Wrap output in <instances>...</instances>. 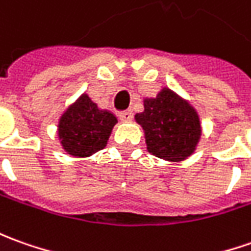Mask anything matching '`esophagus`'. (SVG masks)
Returning <instances> with one entry per match:
<instances>
[{"mask_svg":"<svg viewBox=\"0 0 251 251\" xmlns=\"http://www.w3.org/2000/svg\"><path fill=\"white\" fill-rule=\"evenodd\" d=\"M119 118L122 119L124 122H130V121L133 119L132 110H126V111L119 112Z\"/></svg>","mask_w":251,"mask_h":251,"instance_id":"obj_1","label":"esophagus"}]
</instances>
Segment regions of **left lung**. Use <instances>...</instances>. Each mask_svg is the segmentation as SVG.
<instances>
[{
  "mask_svg": "<svg viewBox=\"0 0 251 251\" xmlns=\"http://www.w3.org/2000/svg\"><path fill=\"white\" fill-rule=\"evenodd\" d=\"M134 118L144 130L148 152L165 161H184L194 154L201 139L195 108L168 88L154 99H144V111Z\"/></svg>",
  "mask_w": 251,
  "mask_h": 251,
  "instance_id": "left-lung-1",
  "label": "left lung"
}]
</instances>
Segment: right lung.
I'll return each instance as SVG.
<instances>
[{
  "mask_svg": "<svg viewBox=\"0 0 251 251\" xmlns=\"http://www.w3.org/2000/svg\"><path fill=\"white\" fill-rule=\"evenodd\" d=\"M117 117L100 110L88 95L71 104L59 121V140L67 154L86 158L107 146Z\"/></svg>",
  "mask_w": 251,
  "mask_h": 251,
  "instance_id": "add662e5",
  "label": "right lung"
}]
</instances>
